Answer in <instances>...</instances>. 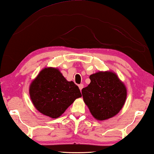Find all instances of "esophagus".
<instances>
[{
    "label": "esophagus",
    "mask_w": 154,
    "mask_h": 154,
    "mask_svg": "<svg viewBox=\"0 0 154 154\" xmlns=\"http://www.w3.org/2000/svg\"><path fill=\"white\" fill-rule=\"evenodd\" d=\"M79 88H80V91H82V89L83 88V87H84V85H83L82 84H80V85H79Z\"/></svg>",
    "instance_id": "obj_1"
}]
</instances>
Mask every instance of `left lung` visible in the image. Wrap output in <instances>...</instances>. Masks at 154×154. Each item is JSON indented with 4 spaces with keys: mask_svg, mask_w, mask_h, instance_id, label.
Listing matches in <instances>:
<instances>
[{
    "mask_svg": "<svg viewBox=\"0 0 154 154\" xmlns=\"http://www.w3.org/2000/svg\"><path fill=\"white\" fill-rule=\"evenodd\" d=\"M91 83L82 94L91 114L98 120L114 117L125 105L127 92L116 73L98 72L89 76Z\"/></svg>",
    "mask_w": 154,
    "mask_h": 154,
    "instance_id": "1",
    "label": "left lung"
}]
</instances>
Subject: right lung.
<instances>
[{"mask_svg":"<svg viewBox=\"0 0 154 154\" xmlns=\"http://www.w3.org/2000/svg\"><path fill=\"white\" fill-rule=\"evenodd\" d=\"M29 97L36 109L47 116L57 118L82 95L77 85L67 81L58 69L45 67L32 82Z\"/></svg>","mask_w":154,"mask_h":154,"instance_id":"obj_1","label":"right lung"}]
</instances>
